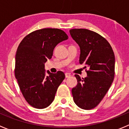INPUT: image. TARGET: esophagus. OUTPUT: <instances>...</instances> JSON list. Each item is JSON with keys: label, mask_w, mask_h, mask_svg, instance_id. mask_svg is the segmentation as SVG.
<instances>
[{"label": "esophagus", "mask_w": 129, "mask_h": 129, "mask_svg": "<svg viewBox=\"0 0 129 129\" xmlns=\"http://www.w3.org/2000/svg\"><path fill=\"white\" fill-rule=\"evenodd\" d=\"M70 76H71V75H70L69 73H66V74H65V77H66V78L70 77Z\"/></svg>", "instance_id": "34e87169"}]
</instances>
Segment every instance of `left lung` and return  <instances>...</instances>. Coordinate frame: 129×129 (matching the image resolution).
Returning <instances> with one entry per match:
<instances>
[{"label": "left lung", "instance_id": "1", "mask_svg": "<svg viewBox=\"0 0 129 129\" xmlns=\"http://www.w3.org/2000/svg\"><path fill=\"white\" fill-rule=\"evenodd\" d=\"M70 34L80 47L79 63L88 67L87 77L76 74L77 85L72 90L75 103L79 108L90 110L98 105L113 82L115 56L107 40L87 29H72Z\"/></svg>", "mask_w": 129, "mask_h": 129}]
</instances>
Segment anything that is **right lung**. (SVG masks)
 Here are the masks:
<instances>
[{
	"mask_svg": "<svg viewBox=\"0 0 129 129\" xmlns=\"http://www.w3.org/2000/svg\"><path fill=\"white\" fill-rule=\"evenodd\" d=\"M68 38L60 29L43 28L27 35L19 44L15 76L24 98L31 107L44 109L53 102L65 75L61 71L52 74L48 70L46 76L44 63L52 58L57 44Z\"/></svg>",
	"mask_w": 129,
	"mask_h": 129,
	"instance_id": "obj_1",
	"label": "right lung"
}]
</instances>
